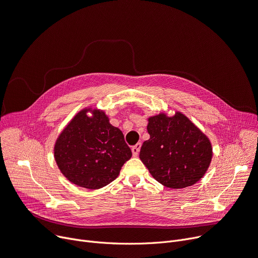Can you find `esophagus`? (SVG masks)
Here are the masks:
<instances>
[{"mask_svg": "<svg viewBox=\"0 0 258 258\" xmlns=\"http://www.w3.org/2000/svg\"><path fill=\"white\" fill-rule=\"evenodd\" d=\"M141 147H142V144L141 143H138L137 145H134L131 150H132V154L133 156H138V154L140 153V150H141Z\"/></svg>", "mask_w": 258, "mask_h": 258, "instance_id": "34e87169", "label": "esophagus"}]
</instances>
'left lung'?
<instances>
[{"instance_id": "8db88e82", "label": "left lung", "mask_w": 258, "mask_h": 258, "mask_svg": "<svg viewBox=\"0 0 258 258\" xmlns=\"http://www.w3.org/2000/svg\"><path fill=\"white\" fill-rule=\"evenodd\" d=\"M147 129L150 139L143 143L140 158L158 182L180 189L204 176L212 158L211 144L185 115L152 116Z\"/></svg>"}]
</instances>
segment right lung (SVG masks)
Instances as JSON below:
<instances>
[{
	"label": "right lung",
	"instance_id": "obj_1",
	"mask_svg": "<svg viewBox=\"0 0 258 258\" xmlns=\"http://www.w3.org/2000/svg\"><path fill=\"white\" fill-rule=\"evenodd\" d=\"M88 110L76 115L60 133L54 146V158L71 182L95 190L113 181L128 159L131 149L124 134L109 122L102 111Z\"/></svg>",
	"mask_w": 258,
	"mask_h": 258
}]
</instances>
